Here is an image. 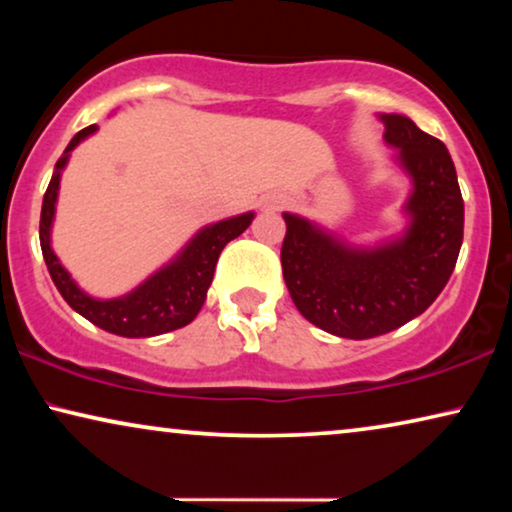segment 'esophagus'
<instances>
[{"label": "esophagus", "mask_w": 512, "mask_h": 512, "mask_svg": "<svg viewBox=\"0 0 512 512\" xmlns=\"http://www.w3.org/2000/svg\"><path fill=\"white\" fill-rule=\"evenodd\" d=\"M284 205H286V198H284V195H277V198L265 200V207H270V209H282Z\"/></svg>", "instance_id": "34e87169"}]
</instances>
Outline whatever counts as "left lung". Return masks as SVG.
Listing matches in <instances>:
<instances>
[{"mask_svg": "<svg viewBox=\"0 0 512 512\" xmlns=\"http://www.w3.org/2000/svg\"><path fill=\"white\" fill-rule=\"evenodd\" d=\"M380 118L384 139L412 179L405 235L354 249L284 214L282 272L293 303L321 331L349 340L375 338L419 317L445 289L464 240V200L445 144L408 116Z\"/></svg>", "mask_w": 512, "mask_h": 512, "instance_id": "obj_1", "label": "left lung"}]
</instances>
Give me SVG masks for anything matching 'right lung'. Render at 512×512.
Returning a JSON list of instances; mask_svg holds the SVG:
<instances>
[{
	"label": "right lung",
	"instance_id": "1",
	"mask_svg": "<svg viewBox=\"0 0 512 512\" xmlns=\"http://www.w3.org/2000/svg\"><path fill=\"white\" fill-rule=\"evenodd\" d=\"M97 125H88L81 132H76L72 142L62 153V158L55 163V172L51 184L46 188L44 205H41L39 221V242L41 254H44L46 268L51 272L53 284L58 286L60 296L67 300V305L86 317L90 324L100 326L102 331H109L123 338H151V335L170 333L177 328L191 324L198 317L200 307L205 305L207 289L212 284L216 261L223 247L237 235H242L249 228L254 214H240L233 219L212 223L202 228L184 251L160 268L156 275H151L144 284H139L128 296L97 300L83 293L69 272L62 268L58 256L51 249V226L55 216V202H58L60 172L67 165L69 153L81 139L93 135Z\"/></svg>",
	"mask_w": 512,
	"mask_h": 512
}]
</instances>
